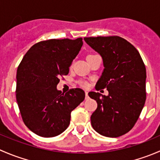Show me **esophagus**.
<instances>
[{"label": "esophagus", "instance_id": "esophagus-1", "mask_svg": "<svg viewBox=\"0 0 160 160\" xmlns=\"http://www.w3.org/2000/svg\"><path fill=\"white\" fill-rule=\"evenodd\" d=\"M85 99L86 100H88L89 99V96H88V92H85Z\"/></svg>", "mask_w": 160, "mask_h": 160}]
</instances>
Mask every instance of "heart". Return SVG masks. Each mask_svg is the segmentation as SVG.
Listing matches in <instances>:
<instances>
[{
	"label": "heart",
	"mask_w": 160,
	"mask_h": 160,
	"mask_svg": "<svg viewBox=\"0 0 160 160\" xmlns=\"http://www.w3.org/2000/svg\"><path fill=\"white\" fill-rule=\"evenodd\" d=\"M88 56H89V55H88Z\"/></svg>",
	"instance_id": "1"
}]
</instances>
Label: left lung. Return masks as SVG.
Returning a JSON list of instances; mask_svg holds the SVG:
<instances>
[{
    "mask_svg": "<svg viewBox=\"0 0 160 160\" xmlns=\"http://www.w3.org/2000/svg\"><path fill=\"white\" fill-rule=\"evenodd\" d=\"M83 39L99 53L104 70L96 89L107 88L108 95L89 92L98 103L90 117L93 128L116 138L133 128L146 102V70L138 50L119 36L88 37Z\"/></svg>",
    "mask_w": 160,
    "mask_h": 160,
    "instance_id": "left-lung-1",
    "label": "left lung"
}]
</instances>
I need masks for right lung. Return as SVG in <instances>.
<instances>
[{
	"label": "right lung",
	"mask_w": 160,
	"mask_h": 160,
	"mask_svg": "<svg viewBox=\"0 0 160 160\" xmlns=\"http://www.w3.org/2000/svg\"><path fill=\"white\" fill-rule=\"evenodd\" d=\"M83 38L49 39L28 49L17 70L16 99L24 123L45 138L67 128L71 112L85 98L80 88L62 93L56 87L83 46Z\"/></svg>",
	"instance_id": "right-lung-1"
}]
</instances>
